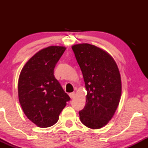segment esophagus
<instances>
[{
	"mask_svg": "<svg viewBox=\"0 0 148 148\" xmlns=\"http://www.w3.org/2000/svg\"><path fill=\"white\" fill-rule=\"evenodd\" d=\"M69 97H70L71 99H73V98H74V97H75V92H73L69 93Z\"/></svg>",
	"mask_w": 148,
	"mask_h": 148,
	"instance_id": "esophagus-1",
	"label": "esophagus"
}]
</instances>
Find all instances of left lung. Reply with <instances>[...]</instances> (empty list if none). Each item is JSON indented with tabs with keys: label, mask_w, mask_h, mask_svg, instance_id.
<instances>
[{
	"label": "left lung",
	"mask_w": 148,
	"mask_h": 148,
	"mask_svg": "<svg viewBox=\"0 0 148 148\" xmlns=\"http://www.w3.org/2000/svg\"><path fill=\"white\" fill-rule=\"evenodd\" d=\"M82 72L87 95L80 120L92 130L102 128L114 115L122 94L120 71L113 58L103 49L88 43L72 47Z\"/></svg>",
	"instance_id": "obj_1"
}]
</instances>
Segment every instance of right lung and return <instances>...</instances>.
<instances>
[{
  "instance_id": "right-lung-1",
  "label": "right lung",
  "mask_w": 148,
  "mask_h": 148,
  "mask_svg": "<svg viewBox=\"0 0 148 148\" xmlns=\"http://www.w3.org/2000/svg\"><path fill=\"white\" fill-rule=\"evenodd\" d=\"M66 47L50 46L25 62L18 81V95L23 113L41 128L51 127L70 99L56 79L53 70Z\"/></svg>"
}]
</instances>
